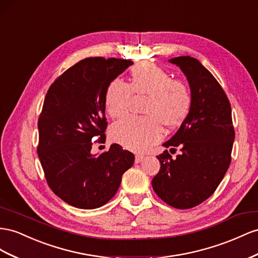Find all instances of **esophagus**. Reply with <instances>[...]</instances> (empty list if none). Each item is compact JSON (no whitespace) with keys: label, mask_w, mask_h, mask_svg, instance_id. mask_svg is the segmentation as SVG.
I'll list each match as a JSON object with an SVG mask.
<instances>
[{"label":"esophagus","mask_w":258,"mask_h":258,"mask_svg":"<svg viewBox=\"0 0 258 258\" xmlns=\"http://www.w3.org/2000/svg\"><path fill=\"white\" fill-rule=\"evenodd\" d=\"M144 159V155H141V154H138V155H136V159H135V162L137 163V164H139V163H141L142 161Z\"/></svg>","instance_id":"34e87169"}]
</instances>
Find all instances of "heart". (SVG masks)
I'll return each mask as SVG.
<instances>
[{
	"label": "heart",
	"mask_w": 258,
	"mask_h": 258,
	"mask_svg": "<svg viewBox=\"0 0 258 258\" xmlns=\"http://www.w3.org/2000/svg\"><path fill=\"white\" fill-rule=\"evenodd\" d=\"M132 93L146 94L145 114L127 116L110 127L113 141L124 148L143 152L163 138L162 123L177 128L190 113L192 95L183 81L173 80L171 75L152 62H140L132 67L129 85L120 79L109 83L105 92V108L109 116L127 113Z\"/></svg>",
	"instance_id": "1"
}]
</instances>
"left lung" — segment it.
I'll return each instance as SVG.
<instances>
[{
    "instance_id": "left-lung-1",
    "label": "left lung",
    "mask_w": 258,
    "mask_h": 258,
    "mask_svg": "<svg viewBox=\"0 0 258 258\" xmlns=\"http://www.w3.org/2000/svg\"><path fill=\"white\" fill-rule=\"evenodd\" d=\"M186 77L192 105L178 131L163 146L180 148L173 159L167 150L157 158L161 169L152 180L153 190L165 203L187 210L210 198L231 162L234 141L231 106L214 76L191 56L168 59Z\"/></svg>"
}]
</instances>
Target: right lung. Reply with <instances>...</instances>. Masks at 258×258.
<instances>
[{
	"instance_id": "1",
	"label": "right lung",
	"mask_w": 258,
	"mask_h": 258,
	"mask_svg": "<svg viewBox=\"0 0 258 258\" xmlns=\"http://www.w3.org/2000/svg\"><path fill=\"white\" fill-rule=\"evenodd\" d=\"M134 64L119 58L89 57L54 81L38 121V155L48 186L67 204L94 210L112 199L135 155L112 144L92 154V140H105V92Z\"/></svg>"
}]
</instances>
